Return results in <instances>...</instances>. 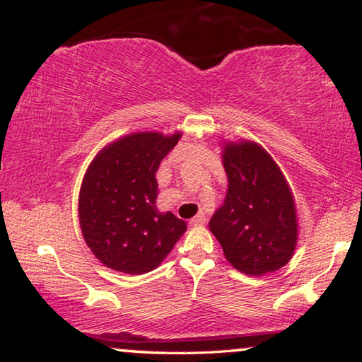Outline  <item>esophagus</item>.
Here are the masks:
<instances>
[{"label":"esophagus","instance_id":"1","mask_svg":"<svg viewBox=\"0 0 362 362\" xmlns=\"http://www.w3.org/2000/svg\"><path fill=\"white\" fill-rule=\"evenodd\" d=\"M204 222H206V217H204V214H202V212H199V214L192 217V219L189 221V224L197 227V226H204Z\"/></svg>","mask_w":362,"mask_h":362}]
</instances>
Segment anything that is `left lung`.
<instances>
[{
  "instance_id": "obj_1",
  "label": "left lung",
  "mask_w": 362,
  "mask_h": 362,
  "mask_svg": "<svg viewBox=\"0 0 362 362\" xmlns=\"http://www.w3.org/2000/svg\"><path fill=\"white\" fill-rule=\"evenodd\" d=\"M222 165L227 194L209 229L229 264L260 276L288 264L298 240L293 192L274 158L259 143L226 141Z\"/></svg>"
}]
</instances>
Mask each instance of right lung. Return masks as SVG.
<instances>
[{"instance_id":"add662e5","label":"right lung","mask_w":362,"mask_h":362,"mask_svg":"<svg viewBox=\"0 0 362 362\" xmlns=\"http://www.w3.org/2000/svg\"><path fill=\"white\" fill-rule=\"evenodd\" d=\"M181 133L136 132L103 146L78 194V221L92 254L108 269L155 270L186 232V222L156 207V171Z\"/></svg>"}]
</instances>
